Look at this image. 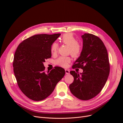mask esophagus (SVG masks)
Wrapping results in <instances>:
<instances>
[{"mask_svg":"<svg viewBox=\"0 0 123 123\" xmlns=\"http://www.w3.org/2000/svg\"><path fill=\"white\" fill-rule=\"evenodd\" d=\"M65 73L66 74H70V71L68 69H65Z\"/></svg>","mask_w":123,"mask_h":123,"instance_id":"esophagus-1","label":"esophagus"}]
</instances>
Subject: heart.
<instances>
[{"label":"heart","instance_id":"1","mask_svg":"<svg viewBox=\"0 0 123 123\" xmlns=\"http://www.w3.org/2000/svg\"><path fill=\"white\" fill-rule=\"evenodd\" d=\"M59 41L62 43L68 45L69 46V52L73 57H79L82 51V44L77 41L76 38L72 33L64 34L61 37L59 38ZM58 48V45L56 42H54L51 46L52 53H56ZM71 61V58L69 57L61 56L56 60L57 65L66 68L68 66Z\"/></svg>","mask_w":123,"mask_h":123}]
</instances>
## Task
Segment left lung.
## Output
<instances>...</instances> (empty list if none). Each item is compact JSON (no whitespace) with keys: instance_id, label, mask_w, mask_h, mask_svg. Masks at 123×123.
I'll return each instance as SVG.
<instances>
[{"instance_id":"1","label":"left lung","mask_w":123,"mask_h":123,"mask_svg":"<svg viewBox=\"0 0 123 123\" xmlns=\"http://www.w3.org/2000/svg\"><path fill=\"white\" fill-rule=\"evenodd\" d=\"M81 37L82 53L72 67L81 68L83 72L79 74L71 71L74 81L69 89L77 98L88 100L97 95L105 86L110 73V64L107 49L98 37L85 33Z\"/></svg>"}]
</instances>
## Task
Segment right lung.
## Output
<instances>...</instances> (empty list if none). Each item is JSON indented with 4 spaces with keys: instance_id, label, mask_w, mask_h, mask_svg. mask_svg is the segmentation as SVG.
Returning a JSON list of instances; mask_svg holds the SVG:
<instances>
[{
    "instance_id": "1",
    "label": "right lung",
    "mask_w": 123,
    "mask_h": 123,
    "mask_svg": "<svg viewBox=\"0 0 123 123\" xmlns=\"http://www.w3.org/2000/svg\"><path fill=\"white\" fill-rule=\"evenodd\" d=\"M61 35L37 34L23 40L15 51L13 66L18 87L33 101H41L53 92L65 74L60 67L47 73L43 62L51 58V46Z\"/></svg>"
}]
</instances>
